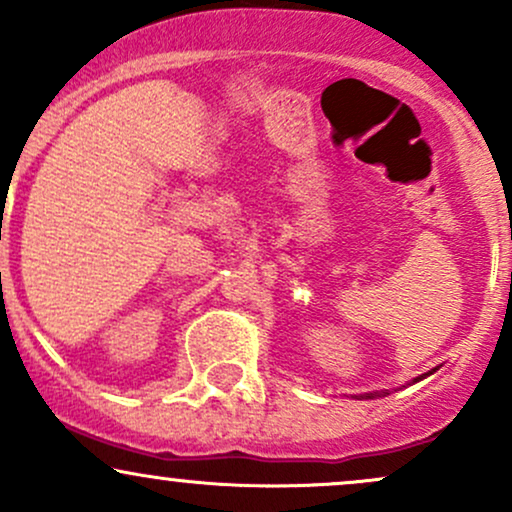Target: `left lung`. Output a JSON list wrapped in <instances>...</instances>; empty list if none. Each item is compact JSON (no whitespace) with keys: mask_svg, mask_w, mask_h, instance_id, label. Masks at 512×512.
Instances as JSON below:
<instances>
[{"mask_svg":"<svg viewBox=\"0 0 512 512\" xmlns=\"http://www.w3.org/2000/svg\"><path fill=\"white\" fill-rule=\"evenodd\" d=\"M431 373H433V370H428V373L419 375V378H414V383H419V380H424L426 375H431ZM383 395H390V392H383ZM373 397H380V392H375V395H373V392H370V395H361L358 399H373Z\"/></svg>","mask_w":512,"mask_h":512,"instance_id":"obj_1","label":"left lung"}]
</instances>
